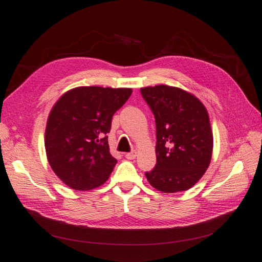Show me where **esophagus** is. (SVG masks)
Here are the masks:
<instances>
[{
    "label": "esophagus",
    "instance_id": "34e87169",
    "mask_svg": "<svg viewBox=\"0 0 262 262\" xmlns=\"http://www.w3.org/2000/svg\"><path fill=\"white\" fill-rule=\"evenodd\" d=\"M136 156H137V151H135V150L131 151V152L125 154V158L126 159H135Z\"/></svg>",
    "mask_w": 262,
    "mask_h": 262
}]
</instances>
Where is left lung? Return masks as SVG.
Returning <instances> with one entry per match:
<instances>
[{"label": "left lung", "mask_w": 262, "mask_h": 262, "mask_svg": "<svg viewBox=\"0 0 262 262\" xmlns=\"http://www.w3.org/2000/svg\"><path fill=\"white\" fill-rule=\"evenodd\" d=\"M156 122V158L146 178L165 193L192 188L210 164L212 132L201 101L184 90L159 84L140 89Z\"/></svg>", "instance_id": "obj_1"}]
</instances>
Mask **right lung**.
Masks as SVG:
<instances>
[{"instance_id":"obj_1","label":"right lung","mask_w":262,"mask_h":262,"mask_svg":"<svg viewBox=\"0 0 262 262\" xmlns=\"http://www.w3.org/2000/svg\"><path fill=\"white\" fill-rule=\"evenodd\" d=\"M130 88L78 87L52 108L45 149L54 173L73 190H90L106 182L117 161L110 154L112 117L129 99Z\"/></svg>"}]
</instances>
